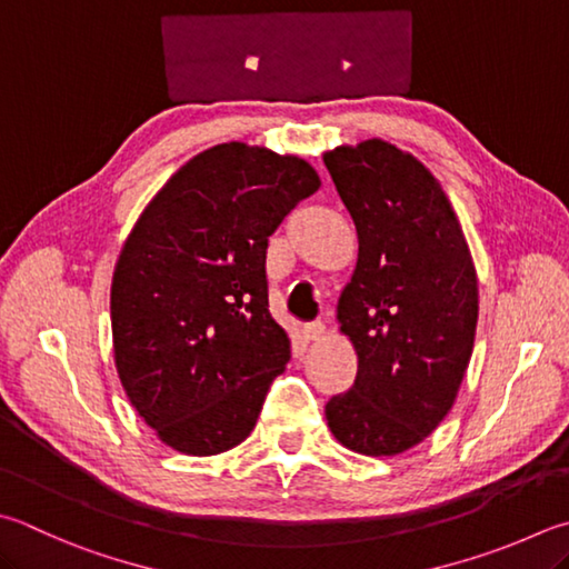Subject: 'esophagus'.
<instances>
[{"mask_svg":"<svg viewBox=\"0 0 569 569\" xmlns=\"http://www.w3.org/2000/svg\"><path fill=\"white\" fill-rule=\"evenodd\" d=\"M302 335H305L307 341H319L321 337H325V325H321V321H315V325H307Z\"/></svg>","mask_w":569,"mask_h":569,"instance_id":"34e87169","label":"esophagus"}]
</instances>
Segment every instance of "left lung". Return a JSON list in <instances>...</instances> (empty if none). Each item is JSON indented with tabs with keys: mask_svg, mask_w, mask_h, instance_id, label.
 I'll list each match as a JSON object with an SVG mask.
<instances>
[{
	"mask_svg": "<svg viewBox=\"0 0 569 569\" xmlns=\"http://www.w3.org/2000/svg\"><path fill=\"white\" fill-rule=\"evenodd\" d=\"M325 166L359 238L337 305L359 369L327 423L353 453L399 456L453 409L476 341V264L451 200L411 153L371 138L327 151Z\"/></svg>",
	"mask_w": 569,
	"mask_h": 569,
	"instance_id": "1",
	"label": "left lung"
}]
</instances>
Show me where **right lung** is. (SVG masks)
<instances>
[{
	"label": "right lung",
	"mask_w": 569,
	"mask_h": 569,
	"mask_svg": "<svg viewBox=\"0 0 569 569\" xmlns=\"http://www.w3.org/2000/svg\"><path fill=\"white\" fill-rule=\"evenodd\" d=\"M319 186L299 156L220 143L170 176L126 238L111 282L116 371L173 451L218 456L252 433L289 361L267 305V238Z\"/></svg>",
	"instance_id": "right-lung-1"
}]
</instances>
